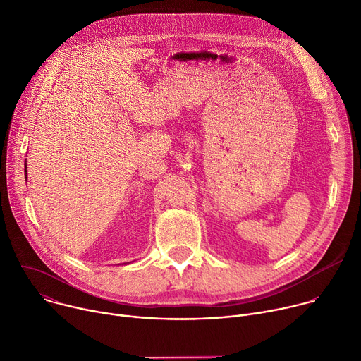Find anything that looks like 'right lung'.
Wrapping results in <instances>:
<instances>
[{
  "mask_svg": "<svg viewBox=\"0 0 361 361\" xmlns=\"http://www.w3.org/2000/svg\"><path fill=\"white\" fill-rule=\"evenodd\" d=\"M25 176H27V166H25ZM27 178V177H25Z\"/></svg>",
  "mask_w": 361,
  "mask_h": 361,
  "instance_id": "obj_1",
  "label": "right lung"
}]
</instances>
